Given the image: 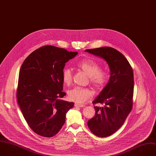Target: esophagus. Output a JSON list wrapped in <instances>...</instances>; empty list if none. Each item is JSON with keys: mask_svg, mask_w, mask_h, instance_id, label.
Instances as JSON below:
<instances>
[{"mask_svg": "<svg viewBox=\"0 0 156 156\" xmlns=\"http://www.w3.org/2000/svg\"><path fill=\"white\" fill-rule=\"evenodd\" d=\"M74 106L75 107H79V108H83L84 106V105H80V104H77V103H76L74 105Z\"/></svg>", "mask_w": 156, "mask_h": 156, "instance_id": "34e87169", "label": "esophagus"}]
</instances>
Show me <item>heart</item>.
Wrapping results in <instances>:
<instances>
[{
  "label": "heart",
  "instance_id": "1",
  "mask_svg": "<svg viewBox=\"0 0 156 156\" xmlns=\"http://www.w3.org/2000/svg\"><path fill=\"white\" fill-rule=\"evenodd\" d=\"M77 67L89 77L90 82L97 88H101L108 80V75L104 71L99 69V66L90 59H82L77 63ZM63 80L66 85L72 81V71L66 68L63 72ZM93 91L88 88L75 87L68 91V98L77 103H84L93 97Z\"/></svg>",
  "mask_w": 156,
  "mask_h": 156
}]
</instances>
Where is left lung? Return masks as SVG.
Listing matches in <instances>:
<instances>
[{"label":"left lung","instance_id":"obj_1","mask_svg":"<svg viewBox=\"0 0 156 156\" xmlns=\"http://www.w3.org/2000/svg\"><path fill=\"white\" fill-rule=\"evenodd\" d=\"M85 51L105 60L109 68V80L93 101L103 106H94L95 115L87 122L93 134L107 137L120 128L132 110L133 72L126 58L113 48L105 47Z\"/></svg>","mask_w":156,"mask_h":156}]
</instances>
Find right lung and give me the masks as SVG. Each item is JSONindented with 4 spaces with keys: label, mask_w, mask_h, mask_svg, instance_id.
I'll use <instances>...</instances> for the list:
<instances>
[{
    "label": "right lung",
    "mask_w": 156,
    "mask_h": 156,
    "mask_svg": "<svg viewBox=\"0 0 156 156\" xmlns=\"http://www.w3.org/2000/svg\"><path fill=\"white\" fill-rule=\"evenodd\" d=\"M77 52L51 45L31 53L20 68L17 101L24 118L36 133L52 137L63 127L74 103L61 100L65 63Z\"/></svg>",
    "instance_id": "1"
}]
</instances>
